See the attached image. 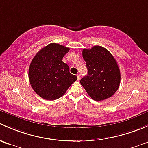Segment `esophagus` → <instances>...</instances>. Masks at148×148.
<instances>
[{
    "label": "esophagus",
    "mask_w": 148,
    "mask_h": 148,
    "mask_svg": "<svg viewBox=\"0 0 148 148\" xmlns=\"http://www.w3.org/2000/svg\"><path fill=\"white\" fill-rule=\"evenodd\" d=\"M77 80H80V74H77Z\"/></svg>",
    "instance_id": "esophagus-1"
}]
</instances>
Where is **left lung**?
<instances>
[{"mask_svg":"<svg viewBox=\"0 0 148 148\" xmlns=\"http://www.w3.org/2000/svg\"><path fill=\"white\" fill-rule=\"evenodd\" d=\"M82 53L88 74L80 80V84L95 101L112 96L120 82V71L115 58L107 49L99 45L83 49Z\"/></svg>","mask_w":148,"mask_h":148,"instance_id":"8db88e82","label":"left lung"}]
</instances>
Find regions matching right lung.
Masks as SVG:
<instances>
[{"mask_svg":"<svg viewBox=\"0 0 148 148\" xmlns=\"http://www.w3.org/2000/svg\"><path fill=\"white\" fill-rule=\"evenodd\" d=\"M70 48L58 43L48 44L38 52L30 63L28 77L33 90L45 100H53L63 96L77 80L63 62Z\"/></svg>","mask_w":148,"mask_h":148,"instance_id":"add662e5","label":"right lung"}]
</instances>
